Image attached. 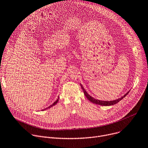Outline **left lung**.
<instances>
[{"label": "left lung", "instance_id": "left-lung-1", "mask_svg": "<svg viewBox=\"0 0 148 148\" xmlns=\"http://www.w3.org/2000/svg\"><path fill=\"white\" fill-rule=\"evenodd\" d=\"M81 87L82 88V90L84 92V94L85 95V96L86 97V98L89 100L90 101H91L93 103L98 104V105H100V106H112L114 104H116L117 103H119L120 100H121L123 99H124L130 92V90H129L128 92H127V93L125 95H124L123 96H122L120 98H119L116 100H112V101H102V100H97L95 98H93V97H92L90 95H88V93L85 90V89L84 88V87H83V86L80 84Z\"/></svg>", "mask_w": 148, "mask_h": 148}]
</instances>
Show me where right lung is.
Here are the masks:
<instances>
[{"mask_svg":"<svg viewBox=\"0 0 148 148\" xmlns=\"http://www.w3.org/2000/svg\"><path fill=\"white\" fill-rule=\"evenodd\" d=\"M59 99H60V96H58V98L57 99V100L52 104H51V106H49L48 107H47V108H44V109H43L42 111H44V110H47V109H48V108H51V107H52V106H55L57 103H58V101H59Z\"/></svg>","mask_w":148,"mask_h":148,"instance_id":"add662e5","label":"right lung"}]
</instances>
